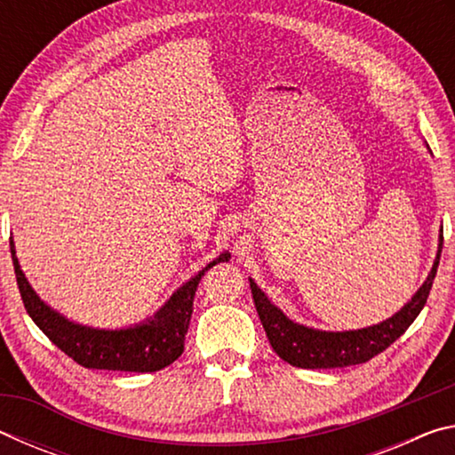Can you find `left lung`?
<instances>
[{
	"mask_svg": "<svg viewBox=\"0 0 455 455\" xmlns=\"http://www.w3.org/2000/svg\"><path fill=\"white\" fill-rule=\"evenodd\" d=\"M442 244L443 235L440 233V246H437L434 267H431L427 279L423 281L418 292L411 297V301H407L394 317L355 331H319L299 325V323L291 321L279 307L268 301V297L257 287V283L249 279L259 319L267 331L268 343L283 361L301 369L349 367L365 363L371 357L379 355L395 339L405 333L407 327L421 313L429 297L431 284H434L437 265H440Z\"/></svg>",
	"mask_w": 455,
	"mask_h": 455,
	"instance_id": "1",
	"label": "left lung"
}]
</instances>
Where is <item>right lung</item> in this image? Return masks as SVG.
Masks as SVG:
<instances>
[{"mask_svg": "<svg viewBox=\"0 0 455 455\" xmlns=\"http://www.w3.org/2000/svg\"><path fill=\"white\" fill-rule=\"evenodd\" d=\"M10 249L21 301L44 335L82 367L134 373L160 371L182 355L198 283L211 267L230 259L227 251L222 252L196 276L184 283L152 319L140 325L126 329H94L66 319L64 315L45 305L21 271L13 241H10Z\"/></svg>", "mask_w": 455, "mask_h": 455, "instance_id": "add662e5", "label": "right lung"}]
</instances>
